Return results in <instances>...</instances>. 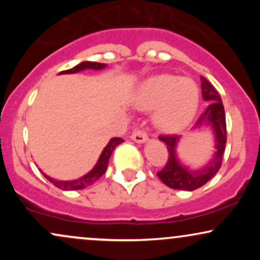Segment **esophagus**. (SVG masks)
I'll return each mask as SVG.
<instances>
[{
  "label": "esophagus",
  "mask_w": 260,
  "mask_h": 260,
  "mask_svg": "<svg viewBox=\"0 0 260 260\" xmlns=\"http://www.w3.org/2000/svg\"><path fill=\"white\" fill-rule=\"evenodd\" d=\"M136 143H144L145 140H148V133L144 129H140V128H136L133 131L132 136H131Z\"/></svg>",
  "instance_id": "34e87169"
}]
</instances>
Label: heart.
Returning <instances> with one entry per match:
<instances>
[{"label":"heart","instance_id":"heart-1","mask_svg":"<svg viewBox=\"0 0 260 260\" xmlns=\"http://www.w3.org/2000/svg\"><path fill=\"white\" fill-rule=\"evenodd\" d=\"M136 105L145 111L154 110L153 121L162 132H181L198 111V85L190 78L171 74L151 77L140 85Z\"/></svg>","mask_w":260,"mask_h":260}]
</instances>
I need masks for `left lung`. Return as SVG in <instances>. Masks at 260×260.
<instances>
[{"instance_id":"1","label":"left lung","mask_w":260,"mask_h":260,"mask_svg":"<svg viewBox=\"0 0 260 260\" xmlns=\"http://www.w3.org/2000/svg\"><path fill=\"white\" fill-rule=\"evenodd\" d=\"M201 80L202 96L205 101H208L209 105L199 117L196 127L209 124L213 128V133L215 136V153L213 154V157L207 165L192 171L182 165L176 155V145H177L180 136H160L159 139L168 147L169 157L165 168L157 172V177L166 186L174 189L194 190L197 188L204 186L210 178L217 174L222 164L223 151L226 147V136H228L225 110H223L221 98L216 89L204 77H201Z\"/></svg>"}]
</instances>
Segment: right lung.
<instances>
[{"mask_svg": "<svg viewBox=\"0 0 260 260\" xmlns=\"http://www.w3.org/2000/svg\"><path fill=\"white\" fill-rule=\"evenodd\" d=\"M106 67L105 63H99V62H82V63L77 64L76 67L71 68V70L67 71H62L59 72V74H68V73H77L80 72V71H84V70H104ZM123 142L122 138H112L107 143V145L104 148L103 153H101L99 160H98L96 165L94 166V169L91 170L90 172L83 176V177L78 178V180H73V181H58V180H53V178L49 177L47 175H45L43 171L41 174L44 175V177L46 178L47 181H50L53 186H56L59 189L62 190H77V189H84V188L91 186L95 181H98L99 178L105 174L106 169H107V164H109V159L111 156L112 151L115 150V148L117 147L118 144Z\"/></svg>", "mask_w": 260, "mask_h": 260, "instance_id": "obj_1", "label": "right lung"}]
</instances>
